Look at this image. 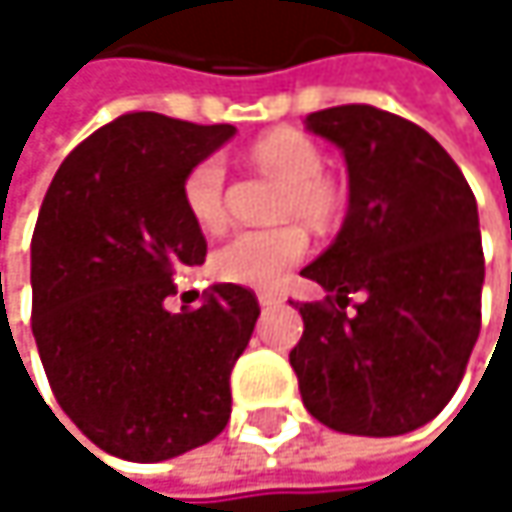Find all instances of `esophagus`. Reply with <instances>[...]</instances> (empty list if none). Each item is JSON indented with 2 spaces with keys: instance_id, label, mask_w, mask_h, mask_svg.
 <instances>
[{
  "instance_id": "obj_1",
  "label": "esophagus",
  "mask_w": 512,
  "mask_h": 512,
  "mask_svg": "<svg viewBox=\"0 0 512 512\" xmlns=\"http://www.w3.org/2000/svg\"><path fill=\"white\" fill-rule=\"evenodd\" d=\"M257 302H260L263 308H272V305H281V296H278V293H269V290H260V293H257Z\"/></svg>"
}]
</instances>
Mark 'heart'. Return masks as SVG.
Returning <instances> with one entry per match:
<instances>
[{"label":"heart","instance_id":"heart-1","mask_svg":"<svg viewBox=\"0 0 512 512\" xmlns=\"http://www.w3.org/2000/svg\"><path fill=\"white\" fill-rule=\"evenodd\" d=\"M252 159L263 171L287 180L281 198V216H299L314 228H323L338 216L341 192L329 177H323L326 154L308 136L296 130H275L255 142ZM225 189H228V168L222 156H204L186 171L180 198L189 219L198 228L216 231L225 222L228 216ZM305 252H308V237L296 225L269 228V231H237L213 252L210 266L222 281L231 284L275 287L284 278V272L305 257Z\"/></svg>","mask_w":512,"mask_h":512}]
</instances>
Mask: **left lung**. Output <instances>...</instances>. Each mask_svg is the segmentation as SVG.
I'll use <instances>...</instances> for the list:
<instances>
[{
	"mask_svg": "<svg viewBox=\"0 0 512 512\" xmlns=\"http://www.w3.org/2000/svg\"><path fill=\"white\" fill-rule=\"evenodd\" d=\"M305 130L341 148L350 207L302 269L329 293V305H296L302 403L338 433H412L448 406L480 335L477 201L448 151L400 115L335 106L311 112ZM353 292L362 302L347 318Z\"/></svg>",
	"mask_w": 512,
	"mask_h": 512,
	"instance_id": "left-lung-1",
	"label": "left lung"
}]
</instances>
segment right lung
I'll list each match as a JSON object with an SVG mask.
<instances>
[{"instance_id": "add662e5", "label": "right lung", "mask_w": 512, "mask_h": 512, "mask_svg": "<svg viewBox=\"0 0 512 512\" xmlns=\"http://www.w3.org/2000/svg\"><path fill=\"white\" fill-rule=\"evenodd\" d=\"M231 124L133 112L55 171L32 237V332L58 406L106 454L162 462L216 439L231 370L255 332L252 290L213 284L171 314L174 275L201 266L186 171L231 142Z\"/></svg>"}]
</instances>
